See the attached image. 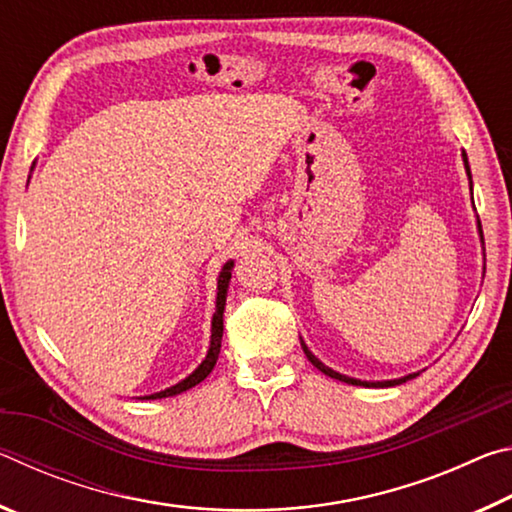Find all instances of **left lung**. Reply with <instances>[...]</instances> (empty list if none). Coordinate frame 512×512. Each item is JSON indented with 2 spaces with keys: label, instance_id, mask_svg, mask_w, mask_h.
<instances>
[{
  "label": "left lung",
  "instance_id": "left-lung-1",
  "mask_svg": "<svg viewBox=\"0 0 512 512\" xmlns=\"http://www.w3.org/2000/svg\"><path fill=\"white\" fill-rule=\"evenodd\" d=\"M463 162H465V169H467V176H470V164H467V158H465V153H463ZM481 237H483V232H481ZM302 350H305V354H307V359L314 363V366L320 370V372H325L327 377H332V379H339V381H345V384H357V386H366V388H372V386H379V388H384V386H397V384H404V381H409V379H413V377H418V375H406V377H402V379H393V381H359V379H352V377H345V375H339V372H334L332 368H327L325 363H320L314 354H311L309 350H307V345L302 343Z\"/></svg>",
  "mask_w": 512,
  "mask_h": 512
}]
</instances>
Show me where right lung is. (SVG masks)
I'll return each mask as SVG.
<instances>
[{
	"label": "right lung",
	"mask_w": 512,
	"mask_h": 512,
	"mask_svg": "<svg viewBox=\"0 0 512 512\" xmlns=\"http://www.w3.org/2000/svg\"><path fill=\"white\" fill-rule=\"evenodd\" d=\"M230 271H232V262L225 264L221 268V275H219V291H216V311H214V318H212V343H210V352H207L205 361L198 366L192 375L187 379L180 381V384L167 388V391H160L155 395H149L146 400H160V397H171V395H178L183 391H189V388L201 384V381L210 375L212 368L216 366V359H219V352H221V336H223V309H225V291H228V282H230Z\"/></svg>",
	"instance_id": "add662e5"
}]
</instances>
